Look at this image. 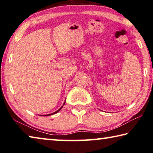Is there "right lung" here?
<instances>
[{
  "mask_svg": "<svg viewBox=\"0 0 153 153\" xmlns=\"http://www.w3.org/2000/svg\"><path fill=\"white\" fill-rule=\"evenodd\" d=\"M65 102H64V104L63 105H65ZM63 108V107H61L60 108H59V110H57V111H55V112H54V113H51V114H48V115H45V116H49V115H53V114H55V113H58L59 112V111H60L61 109V108ZM41 116H45V115H41Z\"/></svg>",
  "mask_w": 153,
  "mask_h": 153,
  "instance_id": "add662e5",
  "label": "right lung"
}]
</instances>
